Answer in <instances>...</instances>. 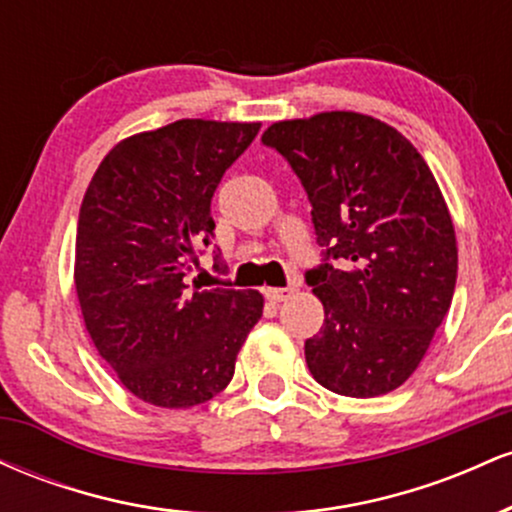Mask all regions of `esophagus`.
<instances>
[{
    "instance_id": "obj_1",
    "label": "esophagus",
    "mask_w": 512,
    "mask_h": 512,
    "mask_svg": "<svg viewBox=\"0 0 512 512\" xmlns=\"http://www.w3.org/2000/svg\"><path fill=\"white\" fill-rule=\"evenodd\" d=\"M291 293H293V286H289V289H264V296H267V301H272V303L286 301Z\"/></svg>"
}]
</instances>
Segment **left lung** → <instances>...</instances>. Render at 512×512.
Segmentation results:
<instances>
[{"mask_svg":"<svg viewBox=\"0 0 512 512\" xmlns=\"http://www.w3.org/2000/svg\"><path fill=\"white\" fill-rule=\"evenodd\" d=\"M313 207L322 264L305 281L325 322L305 339L313 378L346 397L397 390L448 315L457 240L431 168L395 127L361 113L274 122L262 134Z\"/></svg>","mask_w":512,"mask_h":512,"instance_id":"1","label":"left lung"}]
</instances>
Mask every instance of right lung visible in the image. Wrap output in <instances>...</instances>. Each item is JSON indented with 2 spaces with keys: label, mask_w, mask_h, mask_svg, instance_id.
Segmentation results:
<instances>
[{
  "label": "right lung",
  "mask_w": 512,
  "mask_h": 512,
  "mask_svg": "<svg viewBox=\"0 0 512 512\" xmlns=\"http://www.w3.org/2000/svg\"><path fill=\"white\" fill-rule=\"evenodd\" d=\"M257 132L260 122L178 120L134 134L103 158L81 202L74 284L86 330L154 407L219 395L262 317L260 291L185 284L214 238L211 197Z\"/></svg>",
  "instance_id": "add662e5"
}]
</instances>
